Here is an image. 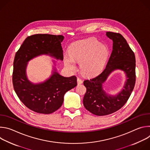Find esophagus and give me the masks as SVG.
Returning <instances> with one entry per match:
<instances>
[{
    "label": "esophagus",
    "instance_id": "obj_1",
    "mask_svg": "<svg viewBox=\"0 0 150 150\" xmlns=\"http://www.w3.org/2000/svg\"><path fill=\"white\" fill-rule=\"evenodd\" d=\"M77 83H78V85L81 84V83H82V81L80 78H77Z\"/></svg>",
    "mask_w": 150,
    "mask_h": 150
}]
</instances>
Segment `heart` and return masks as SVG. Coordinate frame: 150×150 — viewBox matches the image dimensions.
I'll use <instances>...</instances> for the list:
<instances>
[{
	"mask_svg": "<svg viewBox=\"0 0 150 150\" xmlns=\"http://www.w3.org/2000/svg\"><path fill=\"white\" fill-rule=\"evenodd\" d=\"M109 56V49L105 45L100 44L95 38H90L74 43L70 54L65 57V65L68 69L74 71L76 62L81 63V71L91 76L100 73L104 67Z\"/></svg>",
	"mask_w": 150,
	"mask_h": 150,
	"instance_id": "heart-1",
	"label": "heart"
}]
</instances>
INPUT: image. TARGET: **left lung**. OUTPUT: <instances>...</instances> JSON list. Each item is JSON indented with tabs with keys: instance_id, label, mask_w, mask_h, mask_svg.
<instances>
[{
	"instance_id": "1",
	"label": "left lung",
	"mask_w": 150,
	"mask_h": 150,
	"mask_svg": "<svg viewBox=\"0 0 150 150\" xmlns=\"http://www.w3.org/2000/svg\"><path fill=\"white\" fill-rule=\"evenodd\" d=\"M113 41V50L103 72L96 77L83 81L87 88L83 104L85 108L97 116L112 114L125 105L129 98L135 83V56L125 38L119 33L106 32ZM115 70L123 71L127 81L123 89L115 96L107 94L102 85L109 75Z\"/></svg>"
}]
</instances>
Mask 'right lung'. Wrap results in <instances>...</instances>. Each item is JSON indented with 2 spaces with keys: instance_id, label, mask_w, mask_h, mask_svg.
<instances>
[{
  "instance_id": "obj_1",
  "label": "right lung",
  "mask_w": 150,
  "mask_h": 150,
  "mask_svg": "<svg viewBox=\"0 0 150 150\" xmlns=\"http://www.w3.org/2000/svg\"><path fill=\"white\" fill-rule=\"evenodd\" d=\"M63 39L61 35L28 36L16 53L12 74L14 90L27 108L36 113L50 114L56 111L63 104L65 94L77 85L75 76H62L56 68L49 78L41 83H34L27 76L28 62L37 56L47 54L63 60L61 42Z\"/></svg>"
}]
</instances>
